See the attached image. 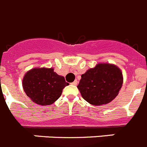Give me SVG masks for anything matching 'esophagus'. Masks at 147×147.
I'll use <instances>...</instances> for the list:
<instances>
[{
	"instance_id": "1",
	"label": "esophagus",
	"mask_w": 147,
	"mask_h": 147,
	"mask_svg": "<svg viewBox=\"0 0 147 147\" xmlns=\"http://www.w3.org/2000/svg\"><path fill=\"white\" fill-rule=\"evenodd\" d=\"M71 84H72V85H74V86H76V85L78 84V81H77V80H75V81H74V82H73Z\"/></svg>"
}]
</instances>
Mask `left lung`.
Listing matches in <instances>:
<instances>
[{
  "label": "left lung",
  "instance_id": "8db88e82",
  "mask_svg": "<svg viewBox=\"0 0 147 147\" xmlns=\"http://www.w3.org/2000/svg\"><path fill=\"white\" fill-rule=\"evenodd\" d=\"M77 86L82 98L91 105L109 103L122 87V72L116 65L100 63L81 76Z\"/></svg>",
  "mask_w": 147,
  "mask_h": 147
}]
</instances>
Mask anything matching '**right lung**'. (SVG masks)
I'll return each instance as SVG.
<instances>
[{"label":"right lung","mask_w":147,"mask_h":147,"mask_svg":"<svg viewBox=\"0 0 147 147\" xmlns=\"http://www.w3.org/2000/svg\"><path fill=\"white\" fill-rule=\"evenodd\" d=\"M22 85L26 94L33 102L48 106L59 98L63 88L69 84L64 76L54 72L53 68L38 67L26 73Z\"/></svg>","instance_id":"add662e5"}]
</instances>
